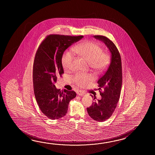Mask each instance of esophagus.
Listing matches in <instances>:
<instances>
[{
  "mask_svg": "<svg viewBox=\"0 0 155 155\" xmlns=\"http://www.w3.org/2000/svg\"><path fill=\"white\" fill-rule=\"evenodd\" d=\"M77 94H78V95L81 96L85 95V92H82V91H78L77 92Z\"/></svg>",
  "mask_w": 155,
  "mask_h": 155,
  "instance_id": "obj_1",
  "label": "esophagus"
}]
</instances>
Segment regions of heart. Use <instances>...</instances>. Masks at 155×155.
Here are the masks:
<instances>
[{
  "label": "heart",
  "instance_id": "obj_1",
  "mask_svg": "<svg viewBox=\"0 0 155 155\" xmlns=\"http://www.w3.org/2000/svg\"><path fill=\"white\" fill-rule=\"evenodd\" d=\"M73 51L86 60L90 69L96 73H102L109 66L110 58L109 54L102 51L101 46L98 43L86 41L80 43L73 48ZM74 55L69 51H66L62 56L61 63L64 69L71 68ZM91 79V76L86 74H79L75 75L74 81L79 86H84Z\"/></svg>",
  "mask_w": 155,
  "mask_h": 155
}]
</instances>
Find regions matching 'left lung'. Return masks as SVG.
Returning <instances> with one entry per match:
<instances>
[{
  "mask_svg": "<svg viewBox=\"0 0 155 155\" xmlns=\"http://www.w3.org/2000/svg\"><path fill=\"white\" fill-rule=\"evenodd\" d=\"M94 37L104 43L111 54L109 68L97 81L101 99L92 102L87 108L88 114L93 120L102 122L111 116L119 101L122 82V64L119 50L111 40L102 35ZM91 96L94 100L96 99L95 96Z\"/></svg>",
  "mask_w": 155,
  "mask_h": 155,
  "instance_id": "8db88e82",
  "label": "left lung"
}]
</instances>
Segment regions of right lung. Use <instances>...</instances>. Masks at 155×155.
<instances>
[{"instance_id": "obj_1", "label": "right lung", "mask_w": 155, "mask_h": 155, "mask_svg": "<svg viewBox=\"0 0 155 155\" xmlns=\"http://www.w3.org/2000/svg\"><path fill=\"white\" fill-rule=\"evenodd\" d=\"M84 36L51 34L46 37L36 51L33 65V86L36 101L48 118H61L68 112V105L76 92L54 85L64 74L61 58L65 50Z\"/></svg>"}]
</instances>
